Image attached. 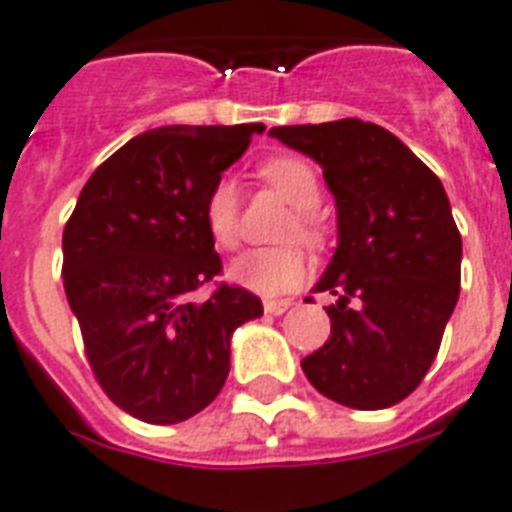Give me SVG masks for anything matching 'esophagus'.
<instances>
[{
    "label": "esophagus",
    "mask_w": 512,
    "mask_h": 512,
    "mask_svg": "<svg viewBox=\"0 0 512 512\" xmlns=\"http://www.w3.org/2000/svg\"><path fill=\"white\" fill-rule=\"evenodd\" d=\"M290 309V301L288 298H267L264 301V312L267 314H282Z\"/></svg>",
    "instance_id": "obj_1"
}]
</instances>
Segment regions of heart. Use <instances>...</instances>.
<instances>
[{
    "mask_svg": "<svg viewBox=\"0 0 512 512\" xmlns=\"http://www.w3.org/2000/svg\"><path fill=\"white\" fill-rule=\"evenodd\" d=\"M261 182L280 195L285 203L293 206L282 237H298L306 245L325 243V224L317 214L322 200V185L317 171L309 161L298 155H272L259 163ZM203 227H206L211 243L219 251H235L240 245V192L235 182L227 177L216 179L208 187L203 200ZM232 280L243 288L261 293V296H277L301 288L309 275L312 264L298 245H275V248H256L232 264Z\"/></svg>",
    "mask_w": 512,
    "mask_h": 512,
    "instance_id": "obj_1",
    "label": "heart"
}]
</instances>
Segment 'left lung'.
Here are the masks:
<instances>
[{"mask_svg":"<svg viewBox=\"0 0 512 512\" xmlns=\"http://www.w3.org/2000/svg\"><path fill=\"white\" fill-rule=\"evenodd\" d=\"M272 137L322 166L338 206V248L317 293L330 338L301 359L317 391L383 410L423 383L460 296L463 237L439 177L383 126L343 118L275 126Z\"/></svg>","mask_w":512,"mask_h":512,"instance_id":"obj_1","label":"left lung"}]
</instances>
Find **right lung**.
<instances>
[{
	"instance_id": "right-lung-1",
	"label": "right lung",
	"mask_w": 512,
	"mask_h": 512,
	"mask_svg": "<svg viewBox=\"0 0 512 512\" xmlns=\"http://www.w3.org/2000/svg\"><path fill=\"white\" fill-rule=\"evenodd\" d=\"M261 124L161 126L100 163L63 230V285L94 378L113 404L169 425L214 402L237 325L259 296L214 282L203 200ZM215 288L203 302L194 293Z\"/></svg>"
}]
</instances>
